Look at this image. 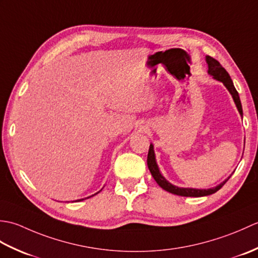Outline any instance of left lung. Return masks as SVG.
Listing matches in <instances>:
<instances>
[{
  "label": "left lung",
  "mask_w": 258,
  "mask_h": 258,
  "mask_svg": "<svg viewBox=\"0 0 258 258\" xmlns=\"http://www.w3.org/2000/svg\"><path fill=\"white\" fill-rule=\"evenodd\" d=\"M206 62L208 64V74H211L214 79L217 81H221L227 87V90L231 93L234 102L236 104V106L238 108V112L240 115H243V108H242V104H240L239 100V95L238 92L235 89V86L233 84V81L231 79V76L227 73V71L224 69L221 63L217 61V59L213 58L212 56H206ZM147 166H149L150 172L152 174V176L154 177L156 180V183L161 186L163 189L167 190L168 193H172L175 195H179V196H193V197H201V196H206V195H211L214 194L215 191L218 189H221L223 187V185L225 184L227 179L224 180L222 184H220L216 187L213 188H208V189H195V188H180L177 187V186H174L171 183H168L167 180L162 176V174L158 171V167L156 165L155 162V155H154V150H153V145H150V150H149V154H147Z\"/></svg>",
  "instance_id": "1"
}]
</instances>
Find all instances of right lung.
Segmentation results:
<instances>
[{
    "mask_svg": "<svg viewBox=\"0 0 258 258\" xmlns=\"http://www.w3.org/2000/svg\"><path fill=\"white\" fill-rule=\"evenodd\" d=\"M96 194H97V193H96ZM79 201H82V200H79Z\"/></svg>",
    "mask_w": 258,
    "mask_h": 258,
    "instance_id": "obj_1",
    "label": "right lung"
}]
</instances>
